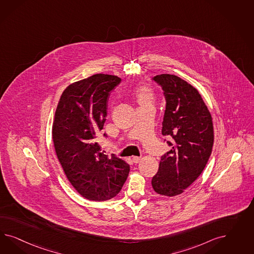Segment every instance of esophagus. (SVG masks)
<instances>
[{"instance_id": "1", "label": "esophagus", "mask_w": 254, "mask_h": 254, "mask_svg": "<svg viewBox=\"0 0 254 254\" xmlns=\"http://www.w3.org/2000/svg\"><path fill=\"white\" fill-rule=\"evenodd\" d=\"M132 160L134 163H136V164H138V162L140 161V158L138 157V156H133V158H132Z\"/></svg>"}]
</instances>
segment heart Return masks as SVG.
Returning a JSON list of instances; mask_svg holds the SVG:
<instances>
[{
  "instance_id": "heart-1",
  "label": "heart",
  "mask_w": 254,
  "mask_h": 254,
  "mask_svg": "<svg viewBox=\"0 0 254 254\" xmlns=\"http://www.w3.org/2000/svg\"><path fill=\"white\" fill-rule=\"evenodd\" d=\"M136 97H137L138 104L140 106L141 105H146V104H151L152 100H153V94L147 88L138 89V92L136 94Z\"/></svg>"
}]
</instances>
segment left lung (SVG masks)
Instances as JSON below:
<instances>
[{"mask_svg":"<svg viewBox=\"0 0 254 254\" xmlns=\"http://www.w3.org/2000/svg\"><path fill=\"white\" fill-rule=\"evenodd\" d=\"M153 81L166 101L162 135L171 150L162 155L152 185L157 193L174 196L192 185L208 163L214 140L212 119L198 91L182 78L160 74Z\"/></svg>","mask_w":254,"mask_h":254,"instance_id":"1","label":"left lung"}]
</instances>
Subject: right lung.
<instances>
[{"mask_svg": "<svg viewBox=\"0 0 254 254\" xmlns=\"http://www.w3.org/2000/svg\"><path fill=\"white\" fill-rule=\"evenodd\" d=\"M120 83L119 77L103 73L73 83L62 93L55 114L56 154L69 183L86 199L115 197L129 173L128 164L101 152L97 138L106 121L110 92Z\"/></svg>", "mask_w": 254, "mask_h": 254, "instance_id": "right-lung-1", "label": "right lung"}]
</instances>
